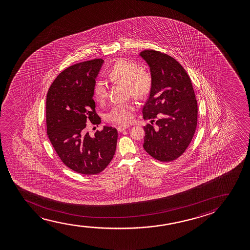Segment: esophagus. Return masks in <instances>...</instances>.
<instances>
[{
	"instance_id": "obj_1",
	"label": "esophagus",
	"mask_w": 250,
	"mask_h": 250,
	"mask_svg": "<svg viewBox=\"0 0 250 250\" xmlns=\"http://www.w3.org/2000/svg\"><path fill=\"white\" fill-rule=\"evenodd\" d=\"M129 127H130L129 125H120V126L118 127L117 129H118L119 132H123L124 130H126Z\"/></svg>"
}]
</instances>
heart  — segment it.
<instances>
[{
    "label": "heart",
    "instance_id": "obj_1",
    "mask_svg": "<svg viewBox=\"0 0 250 250\" xmlns=\"http://www.w3.org/2000/svg\"><path fill=\"white\" fill-rule=\"evenodd\" d=\"M108 77L113 83L126 86L131 96L142 99L149 94L153 80L149 72L142 71V67L136 62L128 60L117 61L108 72ZM93 95L98 103H103L106 96V85L103 80H96L93 86ZM130 104H119L112 107L106 113L107 121L115 124H126L131 120Z\"/></svg>",
    "mask_w": 250,
    "mask_h": 250
}]
</instances>
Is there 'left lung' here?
<instances>
[{"label":"left lung","instance_id":"obj_1","mask_svg":"<svg viewBox=\"0 0 250 250\" xmlns=\"http://www.w3.org/2000/svg\"><path fill=\"white\" fill-rule=\"evenodd\" d=\"M140 56L150 70L153 85L143 108L144 120H156L157 129L144 126V148L158 161L181 156L190 144L197 125V102L185 68L161 52L144 50Z\"/></svg>","mask_w":250,"mask_h":250}]
</instances>
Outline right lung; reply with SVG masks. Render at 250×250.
<instances>
[{
    "label": "right lung",
    "mask_w": 250,
    "mask_h": 250,
    "mask_svg": "<svg viewBox=\"0 0 250 250\" xmlns=\"http://www.w3.org/2000/svg\"><path fill=\"white\" fill-rule=\"evenodd\" d=\"M104 61L80 62L61 72L47 94V134L62 162L81 174L100 173L116 150L118 131L104 126L94 137L85 132L86 122L99 125L93 86Z\"/></svg>",
    "instance_id": "right-lung-1"
}]
</instances>
